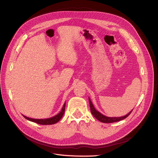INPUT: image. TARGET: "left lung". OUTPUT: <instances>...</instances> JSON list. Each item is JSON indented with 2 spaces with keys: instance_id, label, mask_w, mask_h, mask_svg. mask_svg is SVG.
<instances>
[{
  "instance_id": "1",
  "label": "left lung",
  "mask_w": 158,
  "mask_h": 158,
  "mask_svg": "<svg viewBox=\"0 0 158 158\" xmlns=\"http://www.w3.org/2000/svg\"><path fill=\"white\" fill-rule=\"evenodd\" d=\"M89 106H90V110H91V113L93 114V116L97 118L98 121H99L100 122H102L104 123H114V122H118L120 121L121 120H123V119L126 118L129 114L131 113V112L132 111V110L129 112L126 115L123 116V117H108L103 115V114H102L101 113H99V111H98L96 109H95L93 106V104L91 102V100L89 98Z\"/></svg>"
}]
</instances>
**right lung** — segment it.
<instances>
[{"label":"right lung","mask_w":158,"mask_h":158,"mask_svg":"<svg viewBox=\"0 0 158 158\" xmlns=\"http://www.w3.org/2000/svg\"><path fill=\"white\" fill-rule=\"evenodd\" d=\"M65 103L64 104V106L63 107V109H62L61 111L57 114L56 115L52 117L51 118H44V119H35V118H29L27 117L24 115H23L24 117L25 118H26L27 120L30 121L32 122L36 123L37 124H40V125H52V124H55L57 122H59L60 118L63 117L64 111H65Z\"/></svg>","instance_id":"1"}]
</instances>
